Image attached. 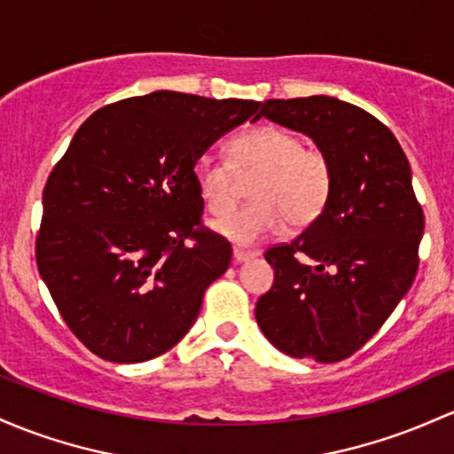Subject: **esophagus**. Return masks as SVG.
Segmentation results:
<instances>
[{
    "instance_id": "1",
    "label": "esophagus",
    "mask_w": 454,
    "mask_h": 454,
    "mask_svg": "<svg viewBox=\"0 0 454 454\" xmlns=\"http://www.w3.org/2000/svg\"><path fill=\"white\" fill-rule=\"evenodd\" d=\"M258 252H252V250H241V247H235V252H232V258H235L237 262H246L250 261V258H256Z\"/></svg>"
}]
</instances>
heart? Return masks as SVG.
<instances>
[{"label":"heart","instance_id":"heart-1","mask_svg":"<svg viewBox=\"0 0 454 454\" xmlns=\"http://www.w3.org/2000/svg\"><path fill=\"white\" fill-rule=\"evenodd\" d=\"M257 181L254 203L219 219L215 231L239 246H252L280 231L306 228L325 211L333 189V163L317 146H303L297 133L282 127L250 129L232 139L231 161L202 154L193 170L198 193L211 215L230 213L238 200V178Z\"/></svg>","mask_w":454,"mask_h":454}]
</instances>
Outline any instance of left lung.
<instances>
[{
  "label": "left lung",
  "instance_id": "left-lung-1",
  "mask_svg": "<svg viewBox=\"0 0 454 454\" xmlns=\"http://www.w3.org/2000/svg\"><path fill=\"white\" fill-rule=\"evenodd\" d=\"M261 116L306 133L333 163L323 215L291 243L269 247L273 286L256 321L293 357L340 362L364 347L418 271L425 213L390 129L333 97L271 98Z\"/></svg>",
  "mask_w": 454,
  "mask_h": 454
}]
</instances>
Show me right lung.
I'll list each match as a JSON object with an SVG mask.
<instances>
[{
  "mask_svg": "<svg viewBox=\"0 0 454 454\" xmlns=\"http://www.w3.org/2000/svg\"><path fill=\"white\" fill-rule=\"evenodd\" d=\"M261 103L157 90L92 114L47 178L36 265L94 356L136 364L189 332L232 247L202 226L193 168ZM192 240V244H187Z\"/></svg>",
  "mask_w": 454,
  "mask_h": 454,
  "instance_id": "1",
  "label": "right lung"
}]
</instances>
